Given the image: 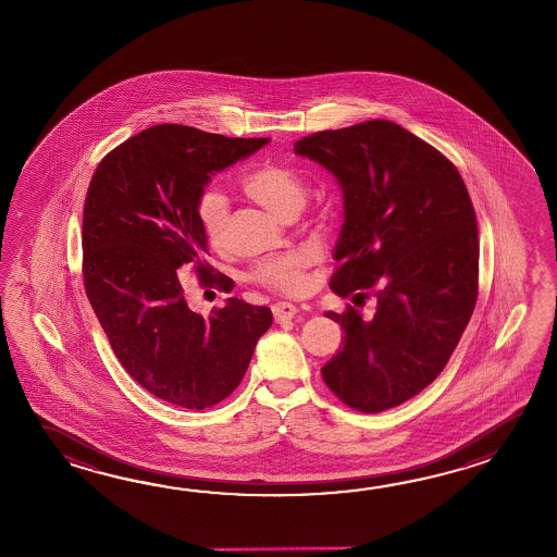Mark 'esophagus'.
Listing matches in <instances>:
<instances>
[{"label": "esophagus", "mask_w": 557, "mask_h": 557, "mask_svg": "<svg viewBox=\"0 0 557 557\" xmlns=\"http://www.w3.org/2000/svg\"><path fill=\"white\" fill-rule=\"evenodd\" d=\"M298 308L293 302H276L273 307L274 320L276 322H286V320L295 319Z\"/></svg>", "instance_id": "esophagus-1"}]
</instances>
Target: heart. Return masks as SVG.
Instances as JSON below:
<instances>
[{
    "label": "heart",
    "instance_id": "1",
    "mask_svg": "<svg viewBox=\"0 0 557 557\" xmlns=\"http://www.w3.org/2000/svg\"><path fill=\"white\" fill-rule=\"evenodd\" d=\"M243 190L250 199L261 202L274 214L290 219L307 201L308 185L305 175L293 165L267 161L252 166L240 178ZM195 214L205 237L213 245L223 243L228 226V202L219 190H205L195 205ZM257 278L274 290L298 293L305 286L302 259L298 255H284L262 262Z\"/></svg>",
    "mask_w": 557,
    "mask_h": 557
}]
</instances>
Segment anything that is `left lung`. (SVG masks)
I'll list each match as a JSON object with an SVG mask.
<instances>
[{
	"instance_id": "left-lung-1",
	"label": "left lung",
	"mask_w": 557,
	"mask_h": 557,
	"mask_svg": "<svg viewBox=\"0 0 557 557\" xmlns=\"http://www.w3.org/2000/svg\"><path fill=\"white\" fill-rule=\"evenodd\" d=\"M295 153L343 189L332 290L380 286L372 319L355 307L324 314L344 343L322 379L355 410H388L436 380L472 317L480 245L470 195L444 154L392 121L320 131Z\"/></svg>"
}]
</instances>
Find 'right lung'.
I'll return each mask as SVG.
<instances>
[{"label": "right lung", "mask_w": 557, "mask_h": 557, "mask_svg": "<svg viewBox=\"0 0 557 557\" xmlns=\"http://www.w3.org/2000/svg\"><path fill=\"white\" fill-rule=\"evenodd\" d=\"M271 139H231L185 125H154L95 169L84 207V281L119 362L165 403L205 410L225 400L273 324L271 308L238 298L202 317L178 269L205 284L231 278L205 262L195 205L214 173Z\"/></svg>", "instance_id": "right-lung-1"}]
</instances>
